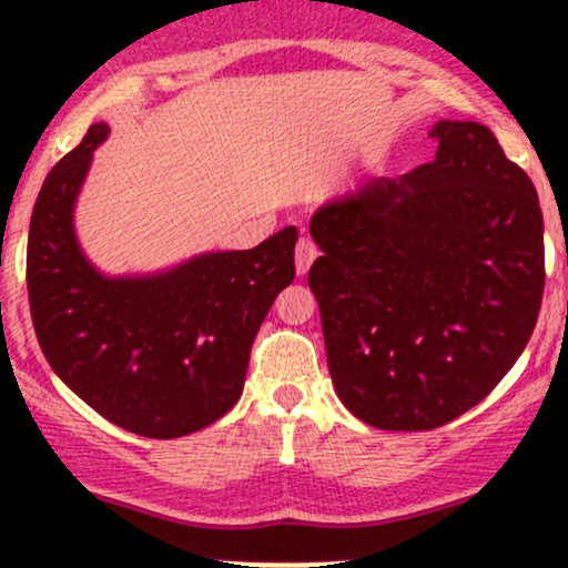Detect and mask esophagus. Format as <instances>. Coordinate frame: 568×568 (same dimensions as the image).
Here are the masks:
<instances>
[{"label":"esophagus","instance_id":"esophagus-1","mask_svg":"<svg viewBox=\"0 0 568 568\" xmlns=\"http://www.w3.org/2000/svg\"><path fill=\"white\" fill-rule=\"evenodd\" d=\"M317 253L321 251H317L315 240H312L310 234H304V237L296 243V272L298 275H306V272H310V266L317 258Z\"/></svg>","mask_w":568,"mask_h":568}]
</instances>
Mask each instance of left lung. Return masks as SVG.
Instances as JSON below:
<instances>
[{
	"mask_svg": "<svg viewBox=\"0 0 568 568\" xmlns=\"http://www.w3.org/2000/svg\"><path fill=\"white\" fill-rule=\"evenodd\" d=\"M433 162L312 216L331 379L357 419L435 429L529 344L545 291L537 189L478 122L433 128Z\"/></svg>",
	"mask_w": 568,
	"mask_h": 568,
	"instance_id": "1",
	"label": "left lung"
}]
</instances>
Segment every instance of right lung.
Listing matches in <instances>:
<instances>
[{"label":"right lung","mask_w":568,"mask_h":568,"mask_svg":"<svg viewBox=\"0 0 568 568\" xmlns=\"http://www.w3.org/2000/svg\"><path fill=\"white\" fill-rule=\"evenodd\" d=\"M106 135L90 128L39 192L26 251L31 321L50 368L90 408L143 438H181L243 395L253 338L296 277L298 232L285 226L251 251L207 253L165 275H98L71 207Z\"/></svg>","instance_id":"right-lung-1"}]
</instances>
